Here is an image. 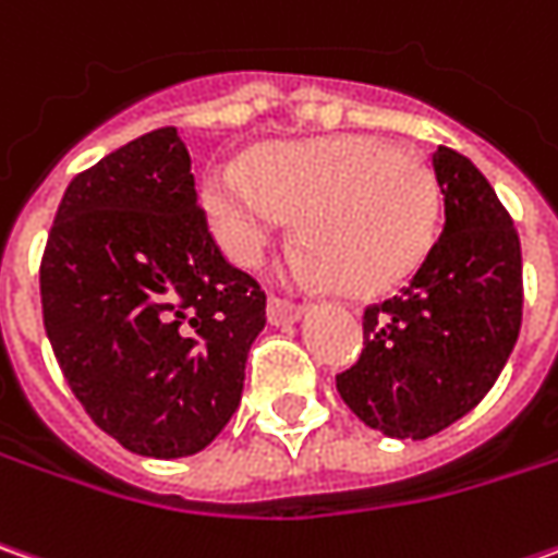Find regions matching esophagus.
I'll return each mask as SVG.
<instances>
[{"instance_id": "esophagus-1", "label": "esophagus", "mask_w": 558, "mask_h": 558, "mask_svg": "<svg viewBox=\"0 0 558 558\" xmlns=\"http://www.w3.org/2000/svg\"><path fill=\"white\" fill-rule=\"evenodd\" d=\"M299 317H302V305H293V302L278 296L268 299V324L287 327V324H296Z\"/></svg>"}]
</instances>
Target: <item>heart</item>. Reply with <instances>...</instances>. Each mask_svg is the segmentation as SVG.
Instances as JSON below:
<instances>
[{"label":"heart","instance_id":"obj_1","mask_svg":"<svg viewBox=\"0 0 558 558\" xmlns=\"http://www.w3.org/2000/svg\"><path fill=\"white\" fill-rule=\"evenodd\" d=\"M206 213L221 250L256 265L299 216L305 241L287 259L299 287H342L376 296L416 271L438 231V182L420 157L376 135L278 142L250 169L216 163L203 182Z\"/></svg>","mask_w":558,"mask_h":558}]
</instances>
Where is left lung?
<instances>
[{"instance_id": "obj_1", "label": "left lung", "mask_w": 558, "mask_h": 558, "mask_svg": "<svg viewBox=\"0 0 558 558\" xmlns=\"http://www.w3.org/2000/svg\"><path fill=\"white\" fill-rule=\"evenodd\" d=\"M445 228L413 280L364 312V352L342 401L389 438H429L490 392L522 327V246L488 179L451 147L433 154Z\"/></svg>"}]
</instances>
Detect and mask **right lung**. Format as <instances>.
I'll list each match as a JSON object with an SVG mask.
<instances>
[{
	"mask_svg": "<svg viewBox=\"0 0 558 558\" xmlns=\"http://www.w3.org/2000/svg\"><path fill=\"white\" fill-rule=\"evenodd\" d=\"M39 290L68 386L125 451L191 457L234 416L265 293L219 253L172 125L68 184Z\"/></svg>",
	"mask_w": 558,
	"mask_h": 558,
	"instance_id": "right-lung-1",
	"label": "right lung"
}]
</instances>
